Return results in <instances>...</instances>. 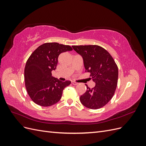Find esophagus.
<instances>
[{
  "label": "esophagus",
  "instance_id": "esophagus-1",
  "mask_svg": "<svg viewBox=\"0 0 146 146\" xmlns=\"http://www.w3.org/2000/svg\"><path fill=\"white\" fill-rule=\"evenodd\" d=\"M72 84L74 85H78V83L75 82H72Z\"/></svg>",
  "mask_w": 146,
  "mask_h": 146
}]
</instances>
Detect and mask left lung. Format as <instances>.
Segmentation results:
<instances>
[{"label": "left lung", "mask_w": 146, "mask_h": 146, "mask_svg": "<svg viewBox=\"0 0 146 146\" xmlns=\"http://www.w3.org/2000/svg\"><path fill=\"white\" fill-rule=\"evenodd\" d=\"M83 58L85 72L90 73L96 83L94 88L86 86V91L80 96L83 105L92 110L108 103L115 92L118 80V68L109 52L98 45L72 46Z\"/></svg>", "instance_id": "obj_1"}]
</instances>
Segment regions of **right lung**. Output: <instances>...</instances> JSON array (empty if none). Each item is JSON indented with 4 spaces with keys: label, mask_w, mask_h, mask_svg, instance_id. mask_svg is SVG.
I'll return each instance as SVG.
<instances>
[{
    "label": "right lung",
    "mask_w": 146,
    "mask_h": 146,
    "mask_svg": "<svg viewBox=\"0 0 146 146\" xmlns=\"http://www.w3.org/2000/svg\"><path fill=\"white\" fill-rule=\"evenodd\" d=\"M70 46L47 42L39 46L29 58L24 69L26 90L34 102L49 107L61 99L63 91L70 81L61 82L52 76L60 54L72 50Z\"/></svg>",
    "instance_id": "add662e5"
}]
</instances>
